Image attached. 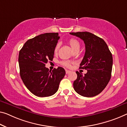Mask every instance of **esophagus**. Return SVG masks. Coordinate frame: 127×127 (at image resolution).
Wrapping results in <instances>:
<instances>
[{"label":"esophagus","instance_id":"34e87169","mask_svg":"<svg viewBox=\"0 0 127 127\" xmlns=\"http://www.w3.org/2000/svg\"><path fill=\"white\" fill-rule=\"evenodd\" d=\"M70 73H71V71H70V70H66V74H69Z\"/></svg>","mask_w":127,"mask_h":127}]
</instances>
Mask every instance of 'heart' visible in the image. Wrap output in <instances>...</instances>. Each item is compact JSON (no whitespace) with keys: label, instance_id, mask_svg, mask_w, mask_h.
Instances as JSON below:
<instances>
[{"label":"heart","instance_id":"b5f03b06","mask_svg":"<svg viewBox=\"0 0 127 127\" xmlns=\"http://www.w3.org/2000/svg\"><path fill=\"white\" fill-rule=\"evenodd\" d=\"M69 44L70 46H71L74 51H79V48H80V42L79 41L76 40L75 38H71L70 39L69 41ZM60 46V44L57 43L56 45L55 48H54V52L57 53L58 51V49H59ZM62 64L64 66H66V67H70V65H71V62L68 61H64L62 62Z\"/></svg>","mask_w":127,"mask_h":127}]
</instances>
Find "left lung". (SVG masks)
<instances>
[{"instance_id": "1", "label": "left lung", "mask_w": 127, "mask_h": 127, "mask_svg": "<svg viewBox=\"0 0 127 127\" xmlns=\"http://www.w3.org/2000/svg\"><path fill=\"white\" fill-rule=\"evenodd\" d=\"M70 34L85 42V54L79 68L87 70L85 75L76 72L77 78L73 83L74 89L83 96H96L105 89L111 79L112 54L106 42L91 33L79 32Z\"/></svg>"}]
</instances>
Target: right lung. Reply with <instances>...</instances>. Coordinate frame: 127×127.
<instances>
[{
	"instance_id": "obj_1",
	"label": "right lung",
	"mask_w": 127,
	"mask_h": 127,
	"mask_svg": "<svg viewBox=\"0 0 127 127\" xmlns=\"http://www.w3.org/2000/svg\"><path fill=\"white\" fill-rule=\"evenodd\" d=\"M60 37L58 33H46L30 39L19 52L20 75L27 88L38 97L52 96L57 92L65 75L64 68L51 71L45 67L54 57V48Z\"/></svg>"
}]
</instances>
